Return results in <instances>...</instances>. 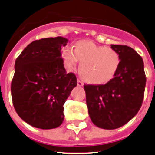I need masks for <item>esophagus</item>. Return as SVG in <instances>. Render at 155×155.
I'll list each match as a JSON object with an SVG mask.
<instances>
[{
  "mask_svg": "<svg viewBox=\"0 0 155 155\" xmlns=\"http://www.w3.org/2000/svg\"><path fill=\"white\" fill-rule=\"evenodd\" d=\"M77 85L79 87H83L84 86V83H83L80 80H77Z\"/></svg>",
  "mask_w": 155,
  "mask_h": 155,
  "instance_id": "1",
  "label": "esophagus"
}]
</instances>
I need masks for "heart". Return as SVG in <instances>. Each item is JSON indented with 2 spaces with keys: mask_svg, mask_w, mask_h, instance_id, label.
Returning a JSON list of instances; mask_svg holds the SVG:
<instances>
[{
  "mask_svg": "<svg viewBox=\"0 0 155 155\" xmlns=\"http://www.w3.org/2000/svg\"><path fill=\"white\" fill-rule=\"evenodd\" d=\"M64 64L68 71L75 69L80 60V73L94 84H104L112 80L120 65V56L114 49L89 41L76 42L73 49L62 50Z\"/></svg>",
  "mask_w": 155,
  "mask_h": 155,
  "instance_id": "heart-1",
  "label": "heart"
}]
</instances>
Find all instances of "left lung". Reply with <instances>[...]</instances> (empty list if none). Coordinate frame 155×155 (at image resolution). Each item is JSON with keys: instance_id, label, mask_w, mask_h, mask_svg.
Returning a JSON list of instances; mask_svg holds the SVG:
<instances>
[{"instance_id": "left-lung-1", "label": "left lung", "mask_w": 155, "mask_h": 155, "mask_svg": "<svg viewBox=\"0 0 155 155\" xmlns=\"http://www.w3.org/2000/svg\"><path fill=\"white\" fill-rule=\"evenodd\" d=\"M120 56L114 78L103 85H84L92 123L106 130L121 127L139 112L144 97L146 75L143 58L126 45H111Z\"/></svg>"}]
</instances>
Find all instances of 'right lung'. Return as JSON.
<instances>
[{"label":"right lung","instance_id":"1","mask_svg":"<svg viewBox=\"0 0 155 155\" xmlns=\"http://www.w3.org/2000/svg\"><path fill=\"white\" fill-rule=\"evenodd\" d=\"M68 42L61 36L32 41L16 60L12 104L19 116L34 127L53 129L64 121V104L77 85L61 57Z\"/></svg>","mask_w":155,"mask_h":155}]
</instances>
